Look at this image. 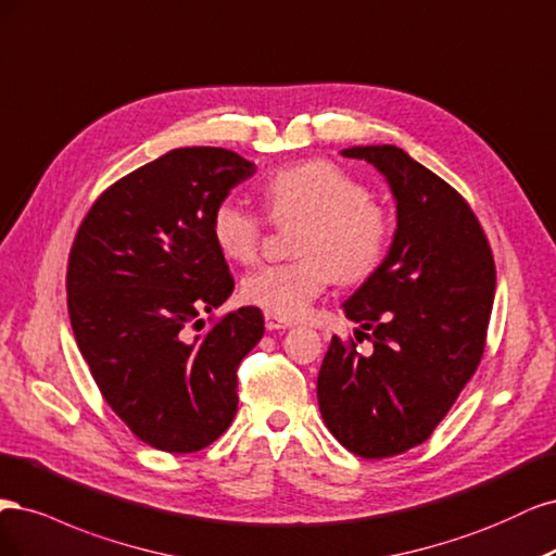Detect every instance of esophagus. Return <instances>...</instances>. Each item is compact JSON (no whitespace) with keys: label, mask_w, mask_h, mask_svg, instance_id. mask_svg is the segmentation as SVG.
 I'll list each match as a JSON object with an SVG mask.
<instances>
[{"label":"esophagus","mask_w":556,"mask_h":556,"mask_svg":"<svg viewBox=\"0 0 556 556\" xmlns=\"http://www.w3.org/2000/svg\"><path fill=\"white\" fill-rule=\"evenodd\" d=\"M265 328L267 330H286V328H291V320H283L279 316L265 314Z\"/></svg>","instance_id":"esophagus-1"}]
</instances>
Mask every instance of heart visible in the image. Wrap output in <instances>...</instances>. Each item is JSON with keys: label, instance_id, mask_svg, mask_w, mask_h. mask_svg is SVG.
<instances>
[{"label": "heart", "instance_id": "heart-1", "mask_svg": "<svg viewBox=\"0 0 556 556\" xmlns=\"http://www.w3.org/2000/svg\"><path fill=\"white\" fill-rule=\"evenodd\" d=\"M261 193L275 226L298 224L291 242L298 258L249 275L242 281L244 302L293 320L332 279L355 286L381 273L395 242V219L344 168L326 159L300 161L267 175ZM210 232L228 261L252 265L261 254L265 222L224 201L210 214Z\"/></svg>", "mask_w": 556, "mask_h": 556}]
</instances>
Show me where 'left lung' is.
Wrapping results in <instances>:
<instances>
[{
    "instance_id": "1",
    "label": "left lung",
    "mask_w": 556,
    "mask_h": 556,
    "mask_svg": "<svg viewBox=\"0 0 556 556\" xmlns=\"http://www.w3.org/2000/svg\"><path fill=\"white\" fill-rule=\"evenodd\" d=\"M379 168L397 201V230L381 273L344 312L374 344L332 337L318 371V406L332 437L365 459L425 443L469 383L485 351L496 289L478 217L445 180L395 146L342 152ZM361 342V339H357Z\"/></svg>"
}]
</instances>
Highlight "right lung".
Here are the masks:
<instances>
[{"mask_svg": "<svg viewBox=\"0 0 556 556\" xmlns=\"http://www.w3.org/2000/svg\"><path fill=\"white\" fill-rule=\"evenodd\" d=\"M254 173L224 148L170 150L105 189L71 247L78 349L103 400L156 451H203L236 418L238 367L261 342L263 314L242 307L205 331L201 314L236 286L210 214Z\"/></svg>", "mask_w": 556, "mask_h": 556, "instance_id": "right-lung-1", "label": "right lung"}]
</instances>
